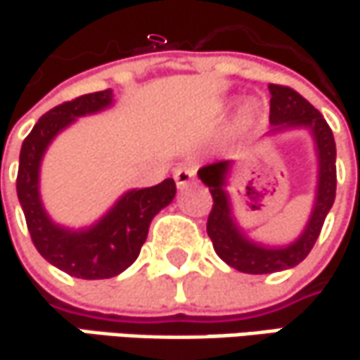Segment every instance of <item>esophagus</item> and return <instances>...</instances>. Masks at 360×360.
<instances>
[{
  "label": "esophagus",
  "mask_w": 360,
  "mask_h": 360,
  "mask_svg": "<svg viewBox=\"0 0 360 360\" xmlns=\"http://www.w3.org/2000/svg\"><path fill=\"white\" fill-rule=\"evenodd\" d=\"M195 181V169L193 167H179L175 171V183L179 189H187Z\"/></svg>",
  "instance_id": "obj_1"
}]
</instances>
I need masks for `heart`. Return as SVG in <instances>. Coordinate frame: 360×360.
<instances>
[{
	"instance_id": "1",
	"label": "heart",
	"mask_w": 360,
	"mask_h": 360,
	"mask_svg": "<svg viewBox=\"0 0 360 360\" xmlns=\"http://www.w3.org/2000/svg\"><path fill=\"white\" fill-rule=\"evenodd\" d=\"M255 121H257V109H255L253 105H243V107H239V111L235 115V123H237L239 129H249V127H253Z\"/></svg>"
}]
</instances>
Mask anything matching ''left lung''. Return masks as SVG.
Instances as JSON below:
<instances>
[{
  "instance_id": "8db88e82",
  "label": "left lung",
  "mask_w": 360,
  "mask_h": 360,
  "mask_svg": "<svg viewBox=\"0 0 360 360\" xmlns=\"http://www.w3.org/2000/svg\"><path fill=\"white\" fill-rule=\"evenodd\" d=\"M270 123L268 136L286 129H307L313 138L317 156V185L309 218L301 235L286 245H266L251 239L237 222L231 195L226 191L233 160H220L198 171V177L208 185L214 206L208 216V237L214 251L231 268L245 274H272L301 264L315 245L323 220L336 198V142L330 125L309 101L286 86L270 84Z\"/></svg>"
}]
</instances>
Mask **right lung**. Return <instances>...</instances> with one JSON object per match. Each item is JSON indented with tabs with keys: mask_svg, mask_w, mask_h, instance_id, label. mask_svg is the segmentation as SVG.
<instances>
[{
	"mask_svg": "<svg viewBox=\"0 0 360 360\" xmlns=\"http://www.w3.org/2000/svg\"><path fill=\"white\" fill-rule=\"evenodd\" d=\"M111 105L113 90L63 103L39 119L20 150L16 191L32 243L55 268L84 280L113 278L127 270L140 255L152 218L177 193L173 179L154 187L129 189L96 222L82 229L63 226L47 214L41 200V165L47 148L76 119L101 113Z\"/></svg>",
	"mask_w": 360,
	"mask_h": 360,
	"instance_id": "add662e5",
	"label": "right lung"
}]
</instances>
